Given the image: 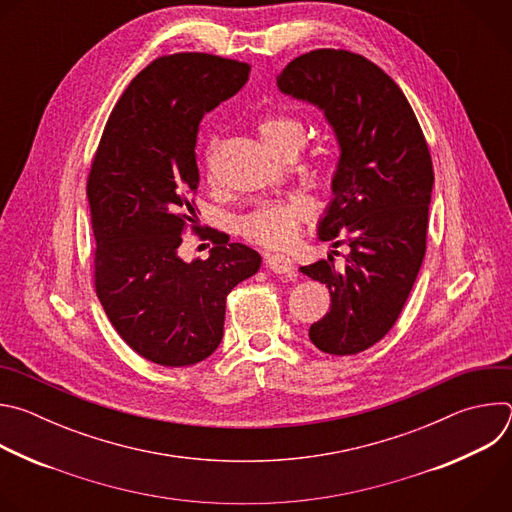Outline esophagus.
<instances>
[{"label":"esophagus","instance_id":"obj_1","mask_svg":"<svg viewBox=\"0 0 512 512\" xmlns=\"http://www.w3.org/2000/svg\"><path fill=\"white\" fill-rule=\"evenodd\" d=\"M265 263L273 273H281V275H291L294 273V265H291V259L279 253H269L265 255Z\"/></svg>","mask_w":512,"mask_h":512}]
</instances>
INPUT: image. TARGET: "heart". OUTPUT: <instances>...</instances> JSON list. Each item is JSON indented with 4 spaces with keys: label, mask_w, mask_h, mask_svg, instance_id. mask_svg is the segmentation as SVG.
<instances>
[{
    "label": "heart",
    "mask_w": 512,
    "mask_h": 512,
    "mask_svg": "<svg viewBox=\"0 0 512 512\" xmlns=\"http://www.w3.org/2000/svg\"><path fill=\"white\" fill-rule=\"evenodd\" d=\"M259 135L267 148L296 145L300 150L306 139V125L302 119L285 113L267 115L259 123ZM312 216V204L304 198L265 200L257 204L239 223L241 235L257 245L281 249L298 239L302 223Z\"/></svg>",
    "instance_id": "heart-1"
}]
</instances>
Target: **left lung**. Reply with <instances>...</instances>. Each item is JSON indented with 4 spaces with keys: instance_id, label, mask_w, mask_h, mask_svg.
Masks as SVG:
<instances>
[{
    "instance_id": "1",
    "label": "left lung",
    "mask_w": 512,
    "mask_h": 512,
    "mask_svg": "<svg viewBox=\"0 0 512 512\" xmlns=\"http://www.w3.org/2000/svg\"><path fill=\"white\" fill-rule=\"evenodd\" d=\"M281 93L316 105L332 125L340 158L318 239L348 245L300 271L330 289V312L310 326L328 354L371 348L397 322L425 257L433 166L419 121L397 83L375 62L320 48L291 60Z\"/></svg>"
}]
</instances>
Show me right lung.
I'll return each instance as SVG.
<instances>
[{
  "label": "right lung",
  "mask_w": 512,
  "mask_h": 512,
  "mask_svg": "<svg viewBox=\"0 0 512 512\" xmlns=\"http://www.w3.org/2000/svg\"><path fill=\"white\" fill-rule=\"evenodd\" d=\"M247 62L204 52L160 56L129 83L109 115L87 178L95 289L117 334L162 367H188L223 340L231 289L255 275L261 255L210 231L208 259L178 249L200 174L202 117L237 95Z\"/></svg>",
  "instance_id": "right-lung-1"
}]
</instances>
